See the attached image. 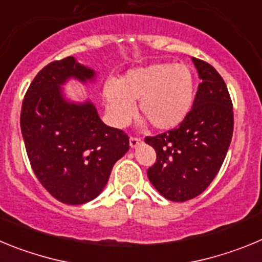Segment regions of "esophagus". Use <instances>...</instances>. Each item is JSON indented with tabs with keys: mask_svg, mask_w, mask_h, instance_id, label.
<instances>
[{
	"mask_svg": "<svg viewBox=\"0 0 262 262\" xmlns=\"http://www.w3.org/2000/svg\"><path fill=\"white\" fill-rule=\"evenodd\" d=\"M143 143V140L140 138H136V136H131L129 138V145H131V148H136L138 145H140Z\"/></svg>",
	"mask_w": 262,
	"mask_h": 262,
	"instance_id": "34e87169",
	"label": "esophagus"
}]
</instances>
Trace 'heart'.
I'll list each match as a JSON object with an SVG mask.
<instances>
[{
  "label": "heart",
  "instance_id": "heart-1",
  "mask_svg": "<svg viewBox=\"0 0 262 262\" xmlns=\"http://www.w3.org/2000/svg\"><path fill=\"white\" fill-rule=\"evenodd\" d=\"M196 81L186 64L154 62L128 71L119 81L110 80L103 86V99L111 123L123 127L138 113L154 128L169 131L186 119L195 98Z\"/></svg>",
  "mask_w": 262,
  "mask_h": 262
}]
</instances>
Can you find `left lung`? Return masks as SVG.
Returning <instances> with one entry per match:
<instances>
[{
    "label": "left lung",
    "mask_w": 262,
    "mask_h": 262,
    "mask_svg": "<svg viewBox=\"0 0 262 262\" xmlns=\"http://www.w3.org/2000/svg\"><path fill=\"white\" fill-rule=\"evenodd\" d=\"M193 62L202 82L186 119L176 128L144 139L157 157L148 168V178L173 202L195 198L207 189L226 159L233 133L226 82L209 62L195 57Z\"/></svg>",
    "instance_id": "1"
}]
</instances>
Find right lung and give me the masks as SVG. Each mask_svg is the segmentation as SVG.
I'll list each match as a JSON object with an SVG mask.
<instances>
[{
  "instance_id": "add662e5",
  "label": "right lung",
  "mask_w": 262,
  "mask_h": 262,
  "mask_svg": "<svg viewBox=\"0 0 262 262\" xmlns=\"http://www.w3.org/2000/svg\"><path fill=\"white\" fill-rule=\"evenodd\" d=\"M72 77L93 81L96 72L73 56L50 62L39 72L22 102L20 129L43 187L60 202L82 205L103 190L129 142L124 131L103 123L92 102L64 98L60 85Z\"/></svg>"
}]
</instances>
